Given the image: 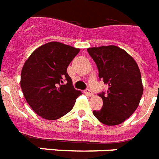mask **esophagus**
Instances as JSON below:
<instances>
[{"mask_svg": "<svg viewBox=\"0 0 159 159\" xmlns=\"http://www.w3.org/2000/svg\"><path fill=\"white\" fill-rule=\"evenodd\" d=\"M84 93H85L87 95H89V96H93V93L92 91L89 89H85Z\"/></svg>", "mask_w": 159, "mask_h": 159, "instance_id": "34e87169", "label": "esophagus"}]
</instances>
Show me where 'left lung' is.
<instances>
[{
    "mask_svg": "<svg viewBox=\"0 0 159 159\" xmlns=\"http://www.w3.org/2000/svg\"><path fill=\"white\" fill-rule=\"evenodd\" d=\"M87 51L97 65L99 79L108 84L107 93H98L103 101L102 107L93 113L104 125H119L134 113L141 99L144 89L139 66L132 57L116 46Z\"/></svg>",
    "mask_w": 159,
    "mask_h": 159,
    "instance_id": "1",
    "label": "left lung"
}]
</instances>
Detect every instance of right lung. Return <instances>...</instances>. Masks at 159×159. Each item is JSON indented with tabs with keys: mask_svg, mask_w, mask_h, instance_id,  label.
<instances>
[{
	"mask_svg": "<svg viewBox=\"0 0 159 159\" xmlns=\"http://www.w3.org/2000/svg\"><path fill=\"white\" fill-rule=\"evenodd\" d=\"M79 52L71 46L51 42L37 48L25 61L20 86L29 106L44 119L56 120L68 113L82 93L75 89L67 74Z\"/></svg>",
	"mask_w": 159,
	"mask_h": 159,
	"instance_id": "obj_1",
	"label": "right lung"
}]
</instances>
